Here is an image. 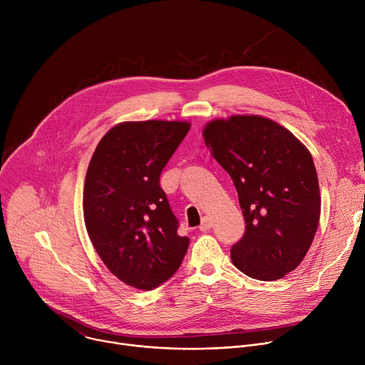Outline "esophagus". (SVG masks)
<instances>
[{"mask_svg": "<svg viewBox=\"0 0 365 365\" xmlns=\"http://www.w3.org/2000/svg\"><path fill=\"white\" fill-rule=\"evenodd\" d=\"M212 227V220H211V217H203L202 218V222H200V225H199V230L200 231H207Z\"/></svg>", "mask_w": 365, "mask_h": 365, "instance_id": "34e87169", "label": "esophagus"}]
</instances>
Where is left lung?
<instances>
[{"instance_id":"1","label":"left lung","mask_w":365,"mask_h":365,"mask_svg":"<svg viewBox=\"0 0 365 365\" xmlns=\"http://www.w3.org/2000/svg\"><path fill=\"white\" fill-rule=\"evenodd\" d=\"M214 159L231 176L245 220L234 266L273 282L293 272L315 238L321 193L314 159L287 128L259 115L217 118L203 127Z\"/></svg>"}]
</instances>
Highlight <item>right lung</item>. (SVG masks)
Returning a JSON list of instances; mask_svg holds the SVG:
<instances>
[{
    "label": "right lung",
    "instance_id": "right-lung-1",
    "mask_svg": "<svg viewBox=\"0 0 365 365\" xmlns=\"http://www.w3.org/2000/svg\"><path fill=\"white\" fill-rule=\"evenodd\" d=\"M189 130L187 121H125L92 154L83 187L86 231L103 264L131 287L160 286L187 251L160 175Z\"/></svg>",
    "mask_w": 365,
    "mask_h": 365
}]
</instances>
